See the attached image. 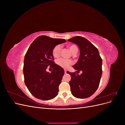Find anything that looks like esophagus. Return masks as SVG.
Masks as SVG:
<instances>
[{"instance_id": "34e87169", "label": "esophagus", "mask_w": 125, "mask_h": 125, "mask_svg": "<svg viewBox=\"0 0 125 125\" xmlns=\"http://www.w3.org/2000/svg\"><path fill=\"white\" fill-rule=\"evenodd\" d=\"M64 71H65V73H67V70L66 69H65V70H64Z\"/></svg>"}]
</instances>
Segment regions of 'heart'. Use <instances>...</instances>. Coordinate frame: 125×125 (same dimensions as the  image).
Masks as SVG:
<instances>
[{"label":"heart","instance_id":"b5f03b06","mask_svg":"<svg viewBox=\"0 0 125 125\" xmlns=\"http://www.w3.org/2000/svg\"><path fill=\"white\" fill-rule=\"evenodd\" d=\"M69 50L73 54H77L78 49L77 46L74 44H71L68 46ZM62 45H57L53 48L52 50V54L54 57H58L60 54V52L62 50ZM57 64L62 67L63 68H68L70 65L73 64V62L70 59H67L65 58H60L57 60Z\"/></svg>","mask_w":125,"mask_h":125}]
</instances>
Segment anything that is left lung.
I'll return each instance as SVG.
<instances>
[{"mask_svg":"<svg viewBox=\"0 0 125 125\" xmlns=\"http://www.w3.org/2000/svg\"><path fill=\"white\" fill-rule=\"evenodd\" d=\"M78 45L80 55L78 62L73 66L77 73L82 71L80 75L76 72L70 73L69 82L71 93L75 97L85 99L95 93L99 86L102 74V59L97 48L83 37L74 36L68 40Z\"/></svg>","mask_w":125,"mask_h":125,"instance_id":"1","label":"left lung"}]
</instances>
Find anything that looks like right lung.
<instances>
[{
  "label": "right lung",
  "mask_w": 125,
  "mask_h": 125,
  "mask_svg": "<svg viewBox=\"0 0 125 125\" xmlns=\"http://www.w3.org/2000/svg\"><path fill=\"white\" fill-rule=\"evenodd\" d=\"M66 41L40 36L26 52L23 68L24 82L30 93L37 99L49 100L57 95L65 72L62 68L54 62L52 50L56 45ZM49 65L53 68L51 73L46 71Z\"/></svg>",
  "instance_id": "add662e5"
}]
</instances>
